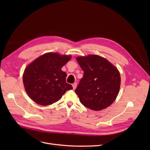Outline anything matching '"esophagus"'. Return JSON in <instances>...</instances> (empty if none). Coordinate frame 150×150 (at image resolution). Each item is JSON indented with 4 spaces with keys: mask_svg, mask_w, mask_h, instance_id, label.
<instances>
[{
    "mask_svg": "<svg viewBox=\"0 0 150 150\" xmlns=\"http://www.w3.org/2000/svg\"><path fill=\"white\" fill-rule=\"evenodd\" d=\"M72 88H73V89H75L76 88V87H77V83H73V84H72Z\"/></svg>",
    "mask_w": 150,
    "mask_h": 150,
    "instance_id": "34e87169",
    "label": "esophagus"
}]
</instances>
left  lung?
Returning a JSON list of instances; mask_svg holds the SVG:
<instances>
[{
  "label": "left lung",
  "mask_w": 150,
  "mask_h": 150,
  "mask_svg": "<svg viewBox=\"0 0 150 150\" xmlns=\"http://www.w3.org/2000/svg\"><path fill=\"white\" fill-rule=\"evenodd\" d=\"M84 71L75 90L80 102L94 111L110 106L119 93L121 78L117 68L105 58L98 55L78 57Z\"/></svg>",
  "instance_id": "left-lung-1"
}]
</instances>
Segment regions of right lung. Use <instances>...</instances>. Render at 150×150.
Wrapping results in <instances>:
<instances>
[{
	"label": "right lung",
	"instance_id": "right-lung-1",
	"mask_svg": "<svg viewBox=\"0 0 150 150\" xmlns=\"http://www.w3.org/2000/svg\"><path fill=\"white\" fill-rule=\"evenodd\" d=\"M71 56L49 52L40 56L25 68L23 74L24 88L30 99L47 106L57 102L72 86L66 83L67 74L61 68Z\"/></svg>",
	"mask_w": 150,
	"mask_h": 150
}]
</instances>
